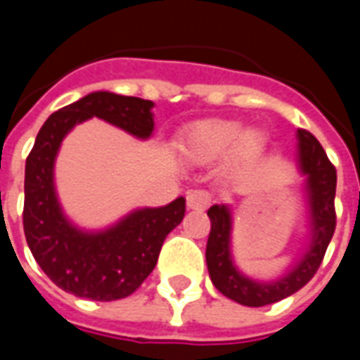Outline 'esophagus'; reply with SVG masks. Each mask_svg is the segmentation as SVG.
<instances>
[{
  "label": "esophagus",
  "mask_w": 360,
  "mask_h": 360,
  "mask_svg": "<svg viewBox=\"0 0 360 360\" xmlns=\"http://www.w3.org/2000/svg\"><path fill=\"white\" fill-rule=\"evenodd\" d=\"M212 202V195L204 188H195V191H188L187 193V206L191 210H204L208 208Z\"/></svg>",
  "instance_id": "obj_1"
}]
</instances>
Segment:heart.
<instances>
[{
  "label": "heart",
  "mask_w": 360,
  "mask_h": 360,
  "mask_svg": "<svg viewBox=\"0 0 360 360\" xmlns=\"http://www.w3.org/2000/svg\"><path fill=\"white\" fill-rule=\"evenodd\" d=\"M239 136L242 139L238 138ZM240 139L239 141L236 139ZM233 156L237 160L249 158L258 148V134L249 131L241 134V125L235 121H224V119H206L191 127L183 139V150L188 156L198 162H210L216 158L224 156L227 150L233 146Z\"/></svg>",
  "instance_id": "b5f03b06"
}]
</instances>
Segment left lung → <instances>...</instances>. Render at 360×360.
<instances>
[{"mask_svg":"<svg viewBox=\"0 0 360 360\" xmlns=\"http://www.w3.org/2000/svg\"><path fill=\"white\" fill-rule=\"evenodd\" d=\"M299 136V154L301 169L307 173V185L310 195L312 212V241L307 255L287 276L271 283H260L245 278L231 262L229 252V233H231V216L226 206H212L208 210L210 235L206 245V264L210 271L212 283L219 293L233 299L245 307H264L297 293L301 287L314 278V274L324 260L326 249L335 231V167L326 156L322 144L307 129L297 131Z\"/></svg>","mask_w":360,"mask_h":360,"instance_id":"obj_1","label":"left lung"}]
</instances>
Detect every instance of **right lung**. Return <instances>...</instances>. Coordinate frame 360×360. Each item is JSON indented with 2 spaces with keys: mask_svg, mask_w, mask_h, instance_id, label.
Here are the masks:
<instances>
[{
  "mask_svg": "<svg viewBox=\"0 0 360 360\" xmlns=\"http://www.w3.org/2000/svg\"><path fill=\"white\" fill-rule=\"evenodd\" d=\"M150 100L92 92L51 113L27 158L22 226L32 257L44 274L67 293L92 301H117L134 293L160 257L167 233L185 216L179 196L162 208L133 212L103 233H84L65 219L53 188V160L77 123L100 117L148 139L154 129Z\"/></svg>",
  "mask_w": 360,
  "mask_h": 360,
  "instance_id": "obj_1",
  "label": "right lung"
}]
</instances>
